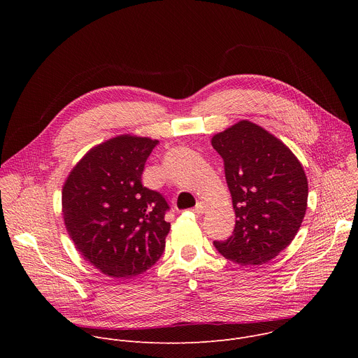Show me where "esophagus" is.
<instances>
[{
  "label": "esophagus",
  "instance_id": "obj_1",
  "mask_svg": "<svg viewBox=\"0 0 358 358\" xmlns=\"http://www.w3.org/2000/svg\"><path fill=\"white\" fill-rule=\"evenodd\" d=\"M207 210H208V203L203 202V201H199V202H196V206L194 207L192 211L198 215H202V214L207 213Z\"/></svg>",
  "mask_w": 358,
  "mask_h": 358
}]
</instances>
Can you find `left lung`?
Instances as JSON below:
<instances>
[{
	"instance_id": "1",
	"label": "left lung",
	"mask_w": 358,
	"mask_h": 358,
	"mask_svg": "<svg viewBox=\"0 0 358 358\" xmlns=\"http://www.w3.org/2000/svg\"><path fill=\"white\" fill-rule=\"evenodd\" d=\"M236 215L234 234L214 245L227 259L264 265L290 245L308 208V178L290 148L249 120L215 134Z\"/></svg>"
}]
</instances>
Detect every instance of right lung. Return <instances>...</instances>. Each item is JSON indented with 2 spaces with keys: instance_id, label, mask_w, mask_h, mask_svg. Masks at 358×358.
Segmentation results:
<instances>
[{
  "instance_id": "right-lung-1",
  "label": "right lung",
  "mask_w": 358,
  "mask_h": 358,
  "mask_svg": "<svg viewBox=\"0 0 358 358\" xmlns=\"http://www.w3.org/2000/svg\"><path fill=\"white\" fill-rule=\"evenodd\" d=\"M159 140L122 134L90 148L62 189L66 231L82 257L101 273L131 278L164 252L170 222L164 196L141 184Z\"/></svg>"
}]
</instances>
